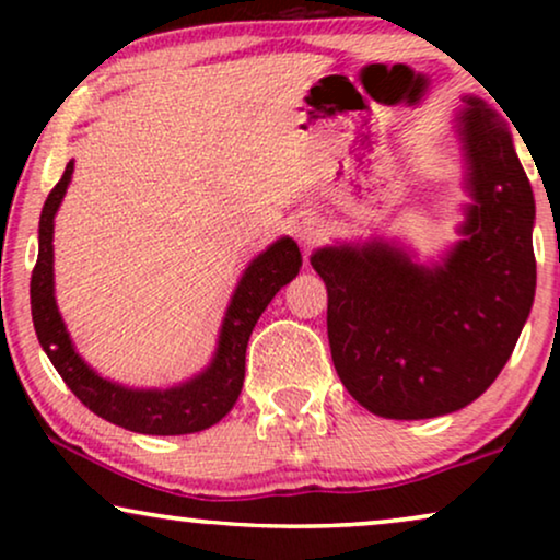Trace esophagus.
<instances>
[{"label": "esophagus", "mask_w": 560, "mask_h": 560, "mask_svg": "<svg viewBox=\"0 0 560 560\" xmlns=\"http://www.w3.org/2000/svg\"><path fill=\"white\" fill-rule=\"evenodd\" d=\"M301 240L305 242V244H313V242H318V226L316 224H303L301 226Z\"/></svg>", "instance_id": "obj_1"}]
</instances>
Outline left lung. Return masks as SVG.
Masks as SVG:
<instances>
[{
	"mask_svg": "<svg viewBox=\"0 0 560 560\" xmlns=\"http://www.w3.org/2000/svg\"><path fill=\"white\" fill-rule=\"evenodd\" d=\"M469 160L462 240L439 267L385 242L311 257L328 290V343L349 395L420 420L477 400L515 349L535 298L530 180L508 125L479 98L458 117Z\"/></svg>",
	"mask_w": 560,
	"mask_h": 560,
	"instance_id": "1",
	"label": "left lung"
}]
</instances>
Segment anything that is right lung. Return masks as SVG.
Instances as JSON below:
<instances>
[{"label": "right lung", "mask_w": 560, "mask_h": 560, "mask_svg": "<svg viewBox=\"0 0 560 560\" xmlns=\"http://www.w3.org/2000/svg\"><path fill=\"white\" fill-rule=\"evenodd\" d=\"M73 163L45 198L40 213V249L30 280L33 324L40 347L71 393L98 418L135 433L183 435L211 428L234 408L244 385V357L257 318L282 285L301 270V249L290 236L267 247L242 275L221 326L219 349L209 370L171 389H127L102 380L75 354L52 298V217L63 201Z\"/></svg>", "instance_id": "right-lung-1"}]
</instances>
